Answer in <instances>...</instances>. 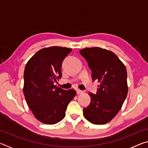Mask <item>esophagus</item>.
I'll return each instance as SVG.
<instances>
[{"label":"esophagus","mask_w":148,"mask_h":148,"mask_svg":"<svg viewBox=\"0 0 148 148\" xmlns=\"http://www.w3.org/2000/svg\"><path fill=\"white\" fill-rule=\"evenodd\" d=\"M76 92H77V95H79V94L83 93L84 91H82V90H80V89H77V90H76Z\"/></svg>","instance_id":"34e87169"}]
</instances>
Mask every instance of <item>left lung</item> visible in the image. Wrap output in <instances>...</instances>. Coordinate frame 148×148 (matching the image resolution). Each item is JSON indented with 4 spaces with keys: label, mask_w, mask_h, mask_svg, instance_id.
<instances>
[{
    "label": "left lung",
    "mask_w": 148,
    "mask_h": 148,
    "mask_svg": "<svg viewBox=\"0 0 148 148\" xmlns=\"http://www.w3.org/2000/svg\"><path fill=\"white\" fill-rule=\"evenodd\" d=\"M92 72L93 81L100 83L96 94L89 92L91 102L84 108L86 119L92 124L111 121L121 110L128 92L127 73L124 64L116 54L101 47L79 50Z\"/></svg>",
    "instance_id": "obj_1"
}]
</instances>
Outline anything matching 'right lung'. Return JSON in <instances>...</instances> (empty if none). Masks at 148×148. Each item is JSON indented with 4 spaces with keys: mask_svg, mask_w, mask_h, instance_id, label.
<instances>
[{
    "mask_svg": "<svg viewBox=\"0 0 148 148\" xmlns=\"http://www.w3.org/2000/svg\"><path fill=\"white\" fill-rule=\"evenodd\" d=\"M72 49L53 46L37 51L26 64L23 93L34 117L45 124L53 125L64 118L67 106L76 92L54 86L62 77L61 66Z\"/></svg>",
    "mask_w": 148,
    "mask_h": 148,
    "instance_id": "1",
    "label": "right lung"
}]
</instances>
